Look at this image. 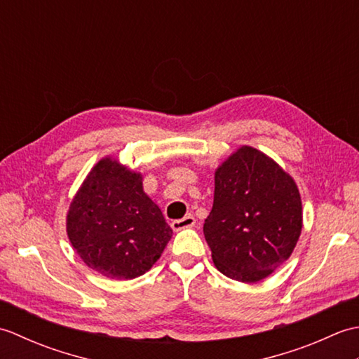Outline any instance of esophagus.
<instances>
[{
    "label": "esophagus",
    "mask_w": 359,
    "mask_h": 359,
    "mask_svg": "<svg viewBox=\"0 0 359 359\" xmlns=\"http://www.w3.org/2000/svg\"><path fill=\"white\" fill-rule=\"evenodd\" d=\"M196 225V219L194 216L188 215L184 219H177V220H172L171 222V228L174 231H180V230H185V228H191Z\"/></svg>",
    "instance_id": "1"
}]
</instances>
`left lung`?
<instances>
[{"mask_svg":"<svg viewBox=\"0 0 359 359\" xmlns=\"http://www.w3.org/2000/svg\"><path fill=\"white\" fill-rule=\"evenodd\" d=\"M302 231L294 179L274 160L242 144L215 171V202L203 234L216 269L259 282L292 256Z\"/></svg>","mask_w":359,"mask_h":359,"instance_id":"obj_1","label":"left lung"}]
</instances>
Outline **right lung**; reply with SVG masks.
<instances>
[{"mask_svg": "<svg viewBox=\"0 0 359 359\" xmlns=\"http://www.w3.org/2000/svg\"><path fill=\"white\" fill-rule=\"evenodd\" d=\"M71 245L89 269L116 280L139 278L162 256L172 230L143 175L112 156L98 160L66 215Z\"/></svg>", "mask_w": 359, "mask_h": 359, "instance_id": "right-lung-1", "label": "right lung"}]
</instances>
